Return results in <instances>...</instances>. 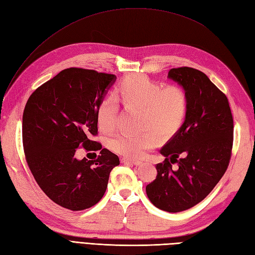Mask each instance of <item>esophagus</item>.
<instances>
[{"instance_id": "esophagus-1", "label": "esophagus", "mask_w": 255, "mask_h": 255, "mask_svg": "<svg viewBox=\"0 0 255 255\" xmlns=\"http://www.w3.org/2000/svg\"><path fill=\"white\" fill-rule=\"evenodd\" d=\"M121 161L123 162V164H130V165H134V166H140V165L142 164V161H139V160H131V159L126 158V157L121 158Z\"/></svg>"}]
</instances>
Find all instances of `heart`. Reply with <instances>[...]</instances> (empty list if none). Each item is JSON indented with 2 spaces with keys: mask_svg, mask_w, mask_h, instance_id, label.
<instances>
[{
  "mask_svg": "<svg viewBox=\"0 0 255 255\" xmlns=\"http://www.w3.org/2000/svg\"><path fill=\"white\" fill-rule=\"evenodd\" d=\"M116 95L127 111H139L140 134H116L109 140L113 152L128 158H141L157 144V138H171L186 120L188 97L177 85L155 82L142 74L127 75L116 87ZM119 109L112 97L101 100L97 108V123L103 132L112 131Z\"/></svg>",
  "mask_w": 255,
  "mask_h": 255,
  "instance_id": "heart-1",
  "label": "heart"
}]
</instances>
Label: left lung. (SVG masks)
I'll list each match as a JSON object with an SVG mask.
<instances>
[{"label":"left lung","mask_w":255,"mask_h":255,"mask_svg":"<svg viewBox=\"0 0 255 255\" xmlns=\"http://www.w3.org/2000/svg\"><path fill=\"white\" fill-rule=\"evenodd\" d=\"M168 76L186 91L188 112L178 133L160 149L166 158L156 165L157 175L145 190L155 207L174 213L199 204L224 175L234 121L226 96L201 71L181 67Z\"/></svg>","instance_id":"obj_1"}]
</instances>
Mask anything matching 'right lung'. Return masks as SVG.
<instances>
[{"label": "right lung", "mask_w": 255, "mask_h": 255, "mask_svg": "<svg viewBox=\"0 0 255 255\" xmlns=\"http://www.w3.org/2000/svg\"><path fill=\"white\" fill-rule=\"evenodd\" d=\"M116 80L114 74L69 68L32 94L22 115L25 160L41 190L49 199L72 211L95 206L107 191L109 175L120 165L119 156L101 143L97 108ZM83 146L99 150L96 160L78 161Z\"/></svg>", "instance_id": "1"}]
</instances>
